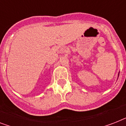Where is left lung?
<instances>
[{"instance_id": "left-lung-1", "label": "left lung", "mask_w": 126, "mask_h": 126, "mask_svg": "<svg viewBox=\"0 0 126 126\" xmlns=\"http://www.w3.org/2000/svg\"><path fill=\"white\" fill-rule=\"evenodd\" d=\"M118 76H119V74H118Z\"/></svg>"}]
</instances>
